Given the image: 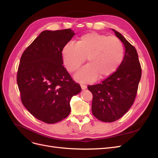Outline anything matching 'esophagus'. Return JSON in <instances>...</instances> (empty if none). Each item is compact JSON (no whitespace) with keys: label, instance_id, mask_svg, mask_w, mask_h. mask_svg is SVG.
I'll list each match as a JSON object with an SVG mask.
<instances>
[{"label":"esophagus","instance_id":"1","mask_svg":"<svg viewBox=\"0 0 158 158\" xmlns=\"http://www.w3.org/2000/svg\"><path fill=\"white\" fill-rule=\"evenodd\" d=\"M81 88H82V89H85L87 88V86L84 84H81Z\"/></svg>","mask_w":158,"mask_h":158}]
</instances>
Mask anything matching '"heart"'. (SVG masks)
Wrapping results in <instances>:
<instances>
[{"label": "heart", "mask_w": 158, "mask_h": 158, "mask_svg": "<svg viewBox=\"0 0 158 158\" xmlns=\"http://www.w3.org/2000/svg\"><path fill=\"white\" fill-rule=\"evenodd\" d=\"M123 54V44L117 37L96 32L82 35L76 44L68 43L62 50L64 64L70 72L77 70L87 58L88 64L74 76L82 82H92L98 76L105 78L111 76L121 63Z\"/></svg>", "instance_id": "obj_1"}]
</instances>
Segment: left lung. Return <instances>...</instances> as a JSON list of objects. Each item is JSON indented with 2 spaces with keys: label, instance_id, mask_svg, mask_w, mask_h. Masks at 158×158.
Returning a JSON list of instances; mask_svg holds the SVG:
<instances>
[{
  "label": "left lung",
  "instance_id": "obj_1",
  "mask_svg": "<svg viewBox=\"0 0 158 158\" xmlns=\"http://www.w3.org/2000/svg\"><path fill=\"white\" fill-rule=\"evenodd\" d=\"M125 46V56L117 71L100 84L88 85L93 94L92 111L99 121L114 122L122 117L135 101L142 69L138 55L123 35L112 29Z\"/></svg>",
  "mask_w": 158,
  "mask_h": 158
}]
</instances>
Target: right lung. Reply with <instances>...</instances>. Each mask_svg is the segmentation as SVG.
<instances>
[{
    "label": "right lung",
    "mask_w": 158,
    "mask_h": 158,
    "mask_svg": "<svg viewBox=\"0 0 158 158\" xmlns=\"http://www.w3.org/2000/svg\"><path fill=\"white\" fill-rule=\"evenodd\" d=\"M74 35L71 29L42 31L21 56L17 83L22 102L44 123L67 117L71 98L82 89L63 66L62 50Z\"/></svg>",
    "instance_id": "right-lung-1"
}]
</instances>
